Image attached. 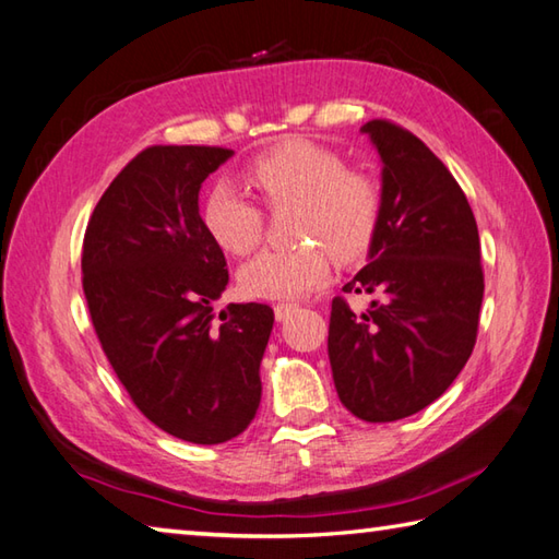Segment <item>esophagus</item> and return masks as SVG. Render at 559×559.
<instances>
[{"label": "esophagus", "mask_w": 559, "mask_h": 559, "mask_svg": "<svg viewBox=\"0 0 559 559\" xmlns=\"http://www.w3.org/2000/svg\"><path fill=\"white\" fill-rule=\"evenodd\" d=\"M298 310V306L296 302H276V306H273V312H276V320H286L290 312H296Z\"/></svg>", "instance_id": "obj_1"}]
</instances>
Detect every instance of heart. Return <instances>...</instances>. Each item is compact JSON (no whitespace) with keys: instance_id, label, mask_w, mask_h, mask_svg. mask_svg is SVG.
Listing matches in <instances>:
<instances>
[{"instance_id":"b5f03b06","label":"heart","mask_w":559,"mask_h":559,"mask_svg":"<svg viewBox=\"0 0 559 559\" xmlns=\"http://www.w3.org/2000/svg\"><path fill=\"white\" fill-rule=\"evenodd\" d=\"M269 212H293L296 249H271L239 271V286L251 298L290 300L306 296L330 276V251L337 261H357L367 253L381 222L377 180L347 168L340 154L290 139L263 151L245 168ZM202 222L215 245L247 257L263 239V210L231 182H217L202 205Z\"/></svg>"}]
</instances>
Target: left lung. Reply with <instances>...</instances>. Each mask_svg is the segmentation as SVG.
Masks as SVG:
<instances>
[{
    "label": "left lung",
    "mask_w": 559,
    "mask_h": 559,
    "mask_svg": "<svg viewBox=\"0 0 559 559\" xmlns=\"http://www.w3.org/2000/svg\"><path fill=\"white\" fill-rule=\"evenodd\" d=\"M383 160L381 222L369 263L332 300L328 352L344 408L393 423L428 408L472 357L484 298L474 212L448 166L389 119L361 127Z\"/></svg>",
    "instance_id": "left-lung-1"
}]
</instances>
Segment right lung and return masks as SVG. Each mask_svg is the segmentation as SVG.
<instances>
[{
    "instance_id": "right-lung-1",
    "label": "right lung",
    "mask_w": 559,
    "mask_h": 559,
    "mask_svg": "<svg viewBox=\"0 0 559 559\" xmlns=\"http://www.w3.org/2000/svg\"><path fill=\"white\" fill-rule=\"evenodd\" d=\"M235 154L148 146L109 182L83 239V290L107 361L146 418L178 440L227 442L261 401L273 310L212 312L227 259L200 217L202 180Z\"/></svg>"
}]
</instances>
